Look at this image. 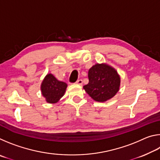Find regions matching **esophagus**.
<instances>
[{"instance_id":"esophagus-1","label":"esophagus","mask_w":160,"mask_h":160,"mask_svg":"<svg viewBox=\"0 0 160 160\" xmlns=\"http://www.w3.org/2000/svg\"><path fill=\"white\" fill-rule=\"evenodd\" d=\"M76 84H78V85H82V80H78L76 81V82H75Z\"/></svg>"}]
</instances>
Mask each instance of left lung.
<instances>
[{
    "label": "left lung",
    "instance_id": "8db88e82",
    "mask_svg": "<svg viewBox=\"0 0 160 160\" xmlns=\"http://www.w3.org/2000/svg\"><path fill=\"white\" fill-rule=\"evenodd\" d=\"M89 83L83 89L94 101L112 99L120 89L121 78L114 68L107 63H96L88 71Z\"/></svg>",
    "mask_w": 160,
    "mask_h": 160
}]
</instances>
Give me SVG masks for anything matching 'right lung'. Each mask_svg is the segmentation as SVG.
I'll return each instance as SVG.
<instances>
[{
    "label": "right lung",
    "mask_w": 160,
    "mask_h": 160,
    "mask_svg": "<svg viewBox=\"0 0 160 160\" xmlns=\"http://www.w3.org/2000/svg\"><path fill=\"white\" fill-rule=\"evenodd\" d=\"M67 84L58 80L51 73L46 75L41 84V92L46 102L48 104H56L64 95Z\"/></svg>",
    "instance_id": "obj_1"
}]
</instances>
